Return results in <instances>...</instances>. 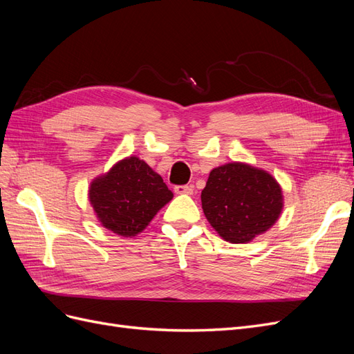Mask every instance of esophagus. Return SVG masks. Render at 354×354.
Segmentation results:
<instances>
[{"instance_id": "34e87169", "label": "esophagus", "mask_w": 354, "mask_h": 354, "mask_svg": "<svg viewBox=\"0 0 354 354\" xmlns=\"http://www.w3.org/2000/svg\"><path fill=\"white\" fill-rule=\"evenodd\" d=\"M174 192H176L177 195H192V194H194V187L187 186V185H185V186H176Z\"/></svg>"}]
</instances>
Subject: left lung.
I'll list each match as a JSON object with an SVG mask.
<instances>
[{
  "mask_svg": "<svg viewBox=\"0 0 354 354\" xmlns=\"http://www.w3.org/2000/svg\"><path fill=\"white\" fill-rule=\"evenodd\" d=\"M201 201L212 229L230 243H248L266 233L283 209L282 187L276 178L245 162L214 168Z\"/></svg>",
  "mask_w": 354,
  "mask_h": 354,
  "instance_id": "left-lung-1",
  "label": "left lung"
}]
</instances>
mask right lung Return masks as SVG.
<instances>
[{"instance_id": "add662e5", "label": "right lung", "mask_w": 354, "mask_h": 354, "mask_svg": "<svg viewBox=\"0 0 354 354\" xmlns=\"http://www.w3.org/2000/svg\"><path fill=\"white\" fill-rule=\"evenodd\" d=\"M173 196L162 177L137 156L118 160L88 187V201L102 226L124 238L142 233Z\"/></svg>"}]
</instances>
